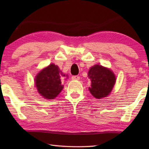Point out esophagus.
I'll return each mask as SVG.
<instances>
[{
    "mask_svg": "<svg viewBox=\"0 0 149 149\" xmlns=\"http://www.w3.org/2000/svg\"><path fill=\"white\" fill-rule=\"evenodd\" d=\"M72 79L73 80H79L80 78L79 76H78V75H73V76L72 77Z\"/></svg>",
    "mask_w": 149,
    "mask_h": 149,
    "instance_id": "34e87169",
    "label": "esophagus"
}]
</instances>
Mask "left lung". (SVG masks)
<instances>
[{
    "instance_id": "left-lung-1",
    "label": "left lung",
    "mask_w": 149,
    "mask_h": 149,
    "mask_svg": "<svg viewBox=\"0 0 149 149\" xmlns=\"http://www.w3.org/2000/svg\"><path fill=\"white\" fill-rule=\"evenodd\" d=\"M91 85L89 91L98 99L107 97L112 91L116 83V76L112 70L101 65H95L88 72Z\"/></svg>"
}]
</instances>
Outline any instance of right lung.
I'll return each instance as SVG.
<instances>
[{"instance_id":"1","label":"right lung","mask_w":149,"mask_h":149,"mask_svg":"<svg viewBox=\"0 0 149 149\" xmlns=\"http://www.w3.org/2000/svg\"><path fill=\"white\" fill-rule=\"evenodd\" d=\"M66 77L58 65L50 64L42 69L35 78L37 91L46 99H54L61 92L64 86L60 77Z\"/></svg>"}]
</instances>
